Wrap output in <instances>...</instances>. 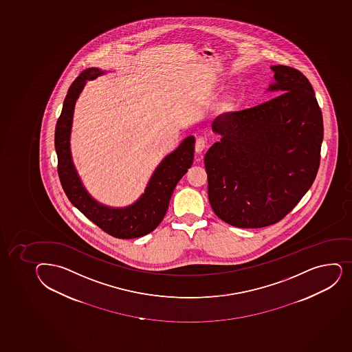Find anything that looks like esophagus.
<instances>
[{"instance_id": "obj_1", "label": "esophagus", "mask_w": 352, "mask_h": 352, "mask_svg": "<svg viewBox=\"0 0 352 352\" xmlns=\"http://www.w3.org/2000/svg\"><path fill=\"white\" fill-rule=\"evenodd\" d=\"M207 146V138L206 136H199L196 138L195 150L196 153H202L204 148Z\"/></svg>"}]
</instances>
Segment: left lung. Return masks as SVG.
Listing matches in <instances>:
<instances>
[{"mask_svg":"<svg viewBox=\"0 0 352 352\" xmlns=\"http://www.w3.org/2000/svg\"><path fill=\"white\" fill-rule=\"evenodd\" d=\"M272 69L276 82L269 90L278 96L218 116L212 131L221 141L204 158L211 208L236 228L278 223L319 170L323 120L312 84L292 67Z\"/></svg>","mask_w":352,"mask_h":352,"instance_id":"left-lung-1","label":"left lung"}]
</instances>
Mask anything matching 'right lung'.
Segmentation results:
<instances>
[{"mask_svg":"<svg viewBox=\"0 0 352 352\" xmlns=\"http://www.w3.org/2000/svg\"><path fill=\"white\" fill-rule=\"evenodd\" d=\"M99 69H87L70 85L62 112L55 127V150L58 174L62 188L70 202L92 223L119 239H133L153 232L166 214L170 196L179 180L185 175L194 160L192 136L186 138L174 153L157 167L145 192L136 204L126 209H112L97 204L80 184L70 156L69 138L74 107L87 80L102 75Z\"/></svg>","mask_w":352,"mask_h":352,"instance_id":"right-lung-1","label":"right lung"}]
</instances>
